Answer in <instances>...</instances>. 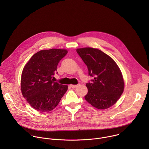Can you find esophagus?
<instances>
[{"instance_id":"34e87169","label":"esophagus","mask_w":149,"mask_h":149,"mask_svg":"<svg viewBox=\"0 0 149 149\" xmlns=\"http://www.w3.org/2000/svg\"><path fill=\"white\" fill-rule=\"evenodd\" d=\"M79 84H77V85H70V87H71V88H75V87H78V86H79Z\"/></svg>"}]
</instances>
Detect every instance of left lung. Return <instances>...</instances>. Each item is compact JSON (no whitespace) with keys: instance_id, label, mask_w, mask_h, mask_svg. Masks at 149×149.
Instances as JSON below:
<instances>
[{"instance_id":"obj_1","label":"left lung","mask_w":149,"mask_h":149,"mask_svg":"<svg viewBox=\"0 0 149 149\" xmlns=\"http://www.w3.org/2000/svg\"><path fill=\"white\" fill-rule=\"evenodd\" d=\"M93 77L86 84L88 93L85 99L96 109H107L113 105L123 93L124 83L116 62L101 50L92 48L77 49Z\"/></svg>"}]
</instances>
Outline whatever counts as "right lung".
Masks as SVG:
<instances>
[{
	"label": "right lung",
	"mask_w": 149,
	"mask_h": 149,
	"mask_svg": "<svg viewBox=\"0 0 149 149\" xmlns=\"http://www.w3.org/2000/svg\"><path fill=\"white\" fill-rule=\"evenodd\" d=\"M67 53V50L61 49L42 50L25 65L21 77V91L35 110H52L67 91L68 86L54 81L58 63Z\"/></svg>",
	"instance_id": "add662e5"
}]
</instances>
